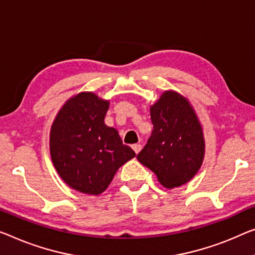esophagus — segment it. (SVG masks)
Masks as SVG:
<instances>
[{"mask_svg": "<svg viewBox=\"0 0 255 255\" xmlns=\"http://www.w3.org/2000/svg\"><path fill=\"white\" fill-rule=\"evenodd\" d=\"M131 147H132V150L135 151V153L137 154L138 152L140 151V149H142V145H140V144H132Z\"/></svg>", "mask_w": 255, "mask_h": 255, "instance_id": "1", "label": "esophagus"}]
</instances>
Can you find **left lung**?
<instances>
[{
	"label": "left lung",
	"mask_w": 255,
	"mask_h": 255,
	"mask_svg": "<svg viewBox=\"0 0 255 255\" xmlns=\"http://www.w3.org/2000/svg\"><path fill=\"white\" fill-rule=\"evenodd\" d=\"M153 130L137 154L164 187L172 189L196 175L205 153L203 129L189 102L174 91H165L151 106Z\"/></svg>",
	"instance_id": "1"
}]
</instances>
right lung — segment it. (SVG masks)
Masks as SVG:
<instances>
[{
  "label": "right lung",
  "mask_w": 255,
  "mask_h": 255,
  "mask_svg": "<svg viewBox=\"0 0 255 255\" xmlns=\"http://www.w3.org/2000/svg\"><path fill=\"white\" fill-rule=\"evenodd\" d=\"M109 102L81 93L60 109L50 131V154L60 177L71 188L100 195L117 170L136 153L104 118Z\"/></svg>",
  "instance_id": "obj_1"
}]
</instances>
